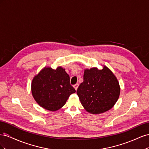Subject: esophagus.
<instances>
[{
	"label": "esophagus",
	"mask_w": 149,
	"mask_h": 149,
	"mask_svg": "<svg viewBox=\"0 0 149 149\" xmlns=\"http://www.w3.org/2000/svg\"><path fill=\"white\" fill-rule=\"evenodd\" d=\"M78 86H79V84H76L75 85H74V89H75V90L76 91V90L78 89Z\"/></svg>",
	"instance_id": "obj_1"
}]
</instances>
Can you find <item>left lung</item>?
<instances>
[{
	"label": "left lung",
	"mask_w": 149,
	"mask_h": 149,
	"mask_svg": "<svg viewBox=\"0 0 149 149\" xmlns=\"http://www.w3.org/2000/svg\"><path fill=\"white\" fill-rule=\"evenodd\" d=\"M120 88L118 79L106 66L85 69L83 82L77 89L82 106L91 114H101L111 109L118 100Z\"/></svg>",
	"instance_id": "8db88e82"
}]
</instances>
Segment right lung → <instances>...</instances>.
<instances>
[{
    "label": "right lung",
    "instance_id": "add662e5",
    "mask_svg": "<svg viewBox=\"0 0 149 149\" xmlns=\"http://www.w3.org/2000/svg\"><path fill=\"white\" fill-rule=\"evenodd\" d=\"M31 89L38 105L49 111L60 109L71 94L76 92L70 84V76L61 66L55 70L45 66L34 76Z\"/></svg>",
    "mask_w": 149,
    "mask_h": 149
}]
</instances>
